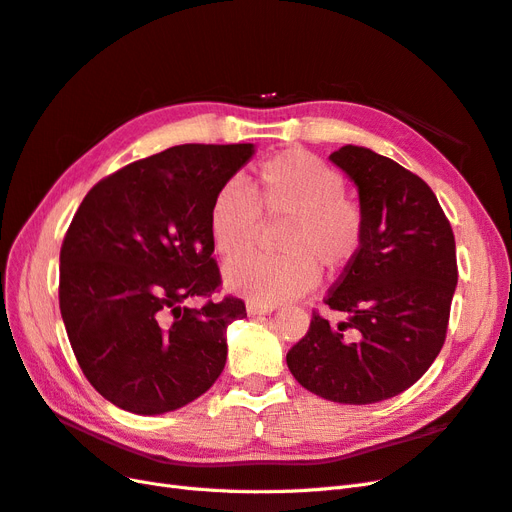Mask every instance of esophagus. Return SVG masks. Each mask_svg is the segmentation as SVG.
<instances>
[{"mask_svg": "<svg viewBox=\"0 0 512 512\" xmlns=\"http://www.w3.org/2000/svg\"><path fill=\"white\" fill-rule=\"evenodd\" d=\"M274 306H268V304H259V302H248L246 304V313L251 317H257V315H266V313H272Z\"/></svg>", "mask_w": 512, "mask_h": 512, "instance_id": "obj_1", "label": "esophagus"}]
</instances>
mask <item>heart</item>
I'll list each match as a JSON object with an SVG mask.
<instances>
[{
	"mask_svg": "<svg viewBox=\"0 0 512 512\" xmlns=\"http://www.w3.org/2000/svg\"><path fill=\"white\" fill-rule=\"evenodd\" d=\"M261 215L286 223L277 241L285 256L241 255L254 245ZM208 225L216 251L233 257L225 266V285L276 304L311 291L319 270H343L360 248L364 216L358 201L345 195L337 169L304 150H285L259 165L251 193L238 180L218 188Z\"/></svg>",
	"mask_w": 512,
	"mask_h": 512,
	"instance_id": "1",
	"label": "heart"
}]
</instances>
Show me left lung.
Listing matches in <instances>:
<instances>
[{"mask_svg":"<svg viewBox=\"0 0 512 512\" xmlns=\"http://www.w3.org/2000/svg\"><path fill=\"white\" fill-rule=\"evenodd\" d=\"M330 160L358 188L362 242L328 309L289 349L287 367L321 399L367 405L416 384L446 341L457 287L452 227L425 180L369 148L343 145Z\"/></svg>","mask_w":512,"mask_h":512,"instance_id":"8db88e82","label":"left lung"}]
</instances>
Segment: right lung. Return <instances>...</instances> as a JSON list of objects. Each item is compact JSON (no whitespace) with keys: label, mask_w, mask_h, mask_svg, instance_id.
Wrapping results in <instances>:
<instances>
[{"label":"right lung","mask_w":512,"mask_h":512,"mask_svg":"<svg viewBox=\"0 0 512 512\" xmlns=\"http://www.w3.org/2000/svg\"><path fill=\"white\" fill-rule=\"evenodd\" d=\"M253 143L175 145L107 175L72 218L60 251V311L83 375L126 412H173L225 369L227 326L246 317L212 259L210 206Z\"/></svg>","instance_id":"right-lung-1"}]
</instances>
